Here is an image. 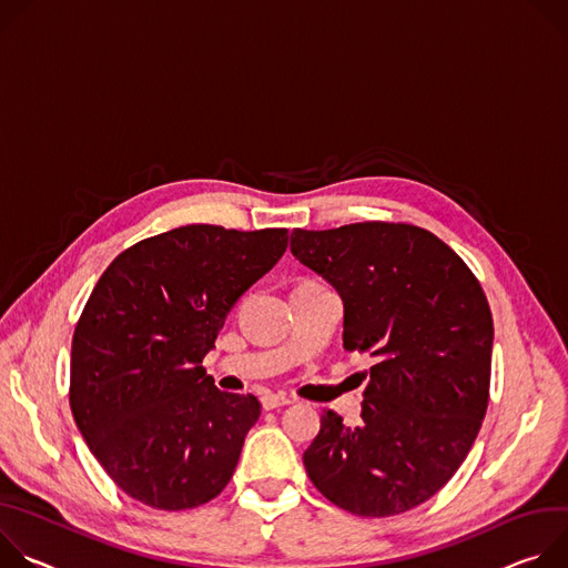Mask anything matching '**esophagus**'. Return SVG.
Segmentation results:
<instances>
[{
    "instance_id": "34e87169",
    "label": "esophagus",
    "mask_w": 568,
    "mask_h": 568,
    "mask_svg": "<svg viewBox=\"0 0 568 568\" xmlns=\"http://www.w3.org/2000/svg\"><path fill=\"white\" fill-rule=\"evenodd\" d=\"M288 404H293L286 395H266L264 399H262V406L266 408V410H275V408H282V406H288Z\"/></svg>"
}]
</instances>
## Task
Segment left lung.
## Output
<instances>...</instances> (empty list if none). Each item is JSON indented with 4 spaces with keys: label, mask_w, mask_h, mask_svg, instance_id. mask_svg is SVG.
<instances>
[{
    "label": "left lung",
    "mask_w": 568,
    "mask_h": 568,
    "mask_svg": "<svg viewBox=\"0 0 568 568\" xmlns=\"http://www.w3.org/2000/svg\"><path fill=\"white\" fill-rule=\"evenodd\" d=\"M291 252L338 291L345 349L374 358L361 422L327 410L306 474L352 515L413 510L456 474L483 424L487 297L456 252L415 225L293 230Z\"/></svg>",
    "instance_id": "obj_1"
}]
</instances>
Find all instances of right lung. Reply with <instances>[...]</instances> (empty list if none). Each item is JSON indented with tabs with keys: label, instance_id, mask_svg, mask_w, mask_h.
Masks as SVG:
<instances>
[{
	"label": "right lung",
	"instance_id": "1",
	"mask_svg": "<svg viewBox=\"0 0 568 568\" xmlns=\"http://www.w3.org/2000/svg\"><path fill=\"white\" fill-rule=\"evenodd\" d=\"M286 245L284 227L182 225L123 250L99 277L72 341L70 406L129 496L175 513L230 483L262 404L219 390L201 363Z\"/></svg>",
	"mask_w": 568,
	"mask_h": 568
}]
</instances>
